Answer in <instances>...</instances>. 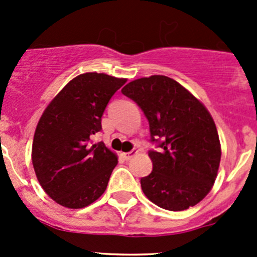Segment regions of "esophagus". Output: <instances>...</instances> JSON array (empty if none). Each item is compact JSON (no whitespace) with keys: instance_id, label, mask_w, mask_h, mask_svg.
I'll use <instances>...</instances> for the list:
<instances>
[{"instance_id":"34e87169","label":"esophagus","mask_w":257,"mask_h":257,"mask_svg":"<svg viewBox=\"0 0 257 257\" xmlns=\"http://www.w3.org/2000/svg\"><path fill=\"white\" fill-rule=\"evenodd\" d=\"M137 153H138V150L133 149V150H132V152H128V153H123V157L125 158L126 160H131L132 158L134 157V155H137Z\"/></svg>"}]
</instances>
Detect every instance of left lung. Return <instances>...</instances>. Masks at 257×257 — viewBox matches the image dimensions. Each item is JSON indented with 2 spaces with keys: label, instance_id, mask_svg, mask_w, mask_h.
<instances>
[{
  "label": "left lung",
  "instance_id": "1",
  "mask_svg": "<svg viewBox=\"0 0 257 257\" xmlns=\"http://www.w3.org/2000/svg\"><path fill=\"white\" fill-rule=\"evenodd\" d=\"M121 93L149 121L153 172L141 179L155 205L181 211L196 205L212 188L221 148L214 120L203 103L177 80L152 76L128 83Z\"/></svg>",
  "mask_w": 257,
  "mask_h": 257
}]
</instances>
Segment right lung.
Returning a JSON list of instances; mask_svg holds the SVG:
<instances>
[{"label": "right lung", "instance_id": "1", "mask_svg": "<svg viewBox=\"0 0 257 257\" xmlns=\"http://www.w3.org/2000/svg\"><path fill=\"white\" fill-rule=\"evenodd\" d=\"M126 82L104 73L76 77L43 112L32 144V164L43 190L57 204L85 208L105 191L118 158L103 142L102 115Z\"/></svg>", "mask_w": 257, "mask_h": 257}]
</instances>
